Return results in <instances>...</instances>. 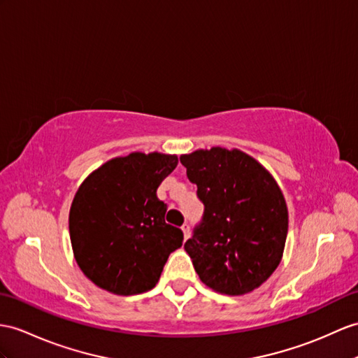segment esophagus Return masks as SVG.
I'll list each match as a JSON object with an SVG mask.
<instances>
[{
    "label": "esophagus",
    "instance_id": "1",
    "mask_svg": "<svg viewBox=\"0 0 358 358\" xmlns=\"http://www.w3.org/2000/svg\"><path fill=\"white\" fill-rule=\"evenodd\" d=\"M182 232H184V238L188 240L189 235H191V232H189V224H188V223L182 224Z\"/></svg>",
    "mask_w": 358,
    "mask_h": 358
}]
</instances>
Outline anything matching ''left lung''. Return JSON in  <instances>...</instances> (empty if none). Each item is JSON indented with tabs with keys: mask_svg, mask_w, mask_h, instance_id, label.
<instances>
[{
	"mask_svg": "<svg viewBox=\"0 0 358 358\" xmlns=\"http://www.w3.org/2000/svg\"><path fill=\"white\" fill-rule=\"evenodd\" d=\"M205 205L185 250L205 285L217 293L254 292L280 266L289 211L280 185L255 158L213 147L182 155Z\"/></svg>",
	"mask_w": 358,
	"mask_h": 358,
	"instance_id": "1",
	"label": "left lung"
}]
</instances>
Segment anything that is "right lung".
I'll list each match as a JSON object with an SVG mask.
<instances>
[{"mask_svg": "<svg viewBox=\"0 0 358 358\" xmlns=\"http://www.w3.org/2000/svg\"><path fill=\"white\" fill-rule=\"evenodd\" d=\"M178 156L134 152L94 170L69 209V238L85 276L100 289L130 296L153 289L184 234L164 220L156 196Z\"/></svg>", "mask_w": 358, "mask_h": 358, "instance_id": "1", "label": "right lung"}]
</instances>
